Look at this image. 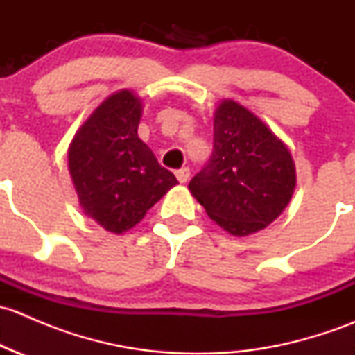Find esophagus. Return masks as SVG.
<instances>
[{
    "instance_id": "esophagus-1",
    "label": "esophagus",
    "mask_w": 355,
    "mask_h": 355,
    "mask_svg": "<svg viewBox=\"0 0 355 355\" xmlns=\"http://www.w3.org/2000/svg\"><path fill=\"white\" fill-rule=\"evenodd\" d=\"M175 175H177V180L180 182V184H185V182L189 180V177H191V170H189L187 166L180 168V170H178Z\"/></svg>"
}]
</instances>
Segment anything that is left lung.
<instances>
[{"mask_svg":"<svg viewBox=\"0 0 355 355\" xmlns=\"http://www.w3.org/2000/svg\"><path fill=\"white\" fill-rule=\"evenodd\" d=\"M295 189L287 146L263 120L234 99L214 111L213 155L189 184L207 216L235 237L277 220Z\"/></svg>","mask_w":355,"mask_h":355,"instance_id":"1","label":"left lung"}]
</instances>
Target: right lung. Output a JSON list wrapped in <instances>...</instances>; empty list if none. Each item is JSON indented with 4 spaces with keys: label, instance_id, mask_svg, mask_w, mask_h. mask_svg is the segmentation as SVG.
I'll use <instances>...</instances> for the list:
<instances>
[{
    "label": "right lung",
    "instance_id": "obj_1",
    "mask_svg": "<svg viewBox=\"0 0 355 355\" xmlns=\"http://www.w3.org/2000/svg\"><path fill=\"white\" fill-rule=\"evenodd\" d=\"M142 103L128 89L92 111L68 148V170L78 202L111 234H123L177 185L139 139Z\"/></svg>",
    "mask_w": 355,
    "mask_h": 355
}]
</instances>
